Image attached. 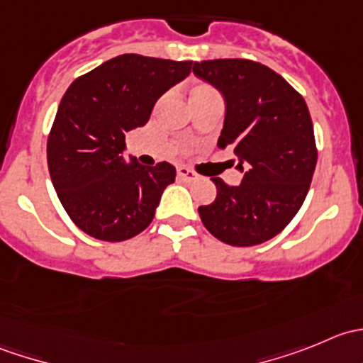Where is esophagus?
Returning a JSON list of instances; mask_svg holds the SVG:
<instances>
[{
  "label": "esophagus",
  "instance_id": "esophagus-1",
  "mask_svg": "<svg viewBox=\"0 0 363 363\" xmlns=\"http://www.w3.org/2000/svg\"><path fill=\"white\" fill-rule=\"evenodd\" d=\"M177 177L181 179V181H184V182H191V181H196V179H199V175H196L195 172L191 170V168L179 167L177 168Z\"/></svg>",
  "mask_w": 363,
  "mask_h": 363
}]
</instances>
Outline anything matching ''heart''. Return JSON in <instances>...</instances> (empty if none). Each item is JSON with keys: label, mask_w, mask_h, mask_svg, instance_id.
Returning <instances> with one entry per match:
<instances>
[{"label": "heart", "mask_w": 363, "mask_h": 363, "mask_svg": "<svg viewBox=\"0 0 363 363\" xmlns=\"http://www.w3.org/2000/svg\"><path fill=\"white\" fill-rule=\"evenodd\" d=\"M208 94H216V91L212 89L211 86H205V84H202V86L193 87V91H191V101L199 100V98L208 96Z\"/></svg>", "instance_id": "1"}]
</instances>
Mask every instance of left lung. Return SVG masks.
Here are the masks:
<instances>
[{
	"instance_id": "1",
	"label": "left lung",
	"mask_w": 363,
	"mask_h": 363,
	"mask_svg": "<svg viewBox=\"0 0 363 363\" xmlns=\"http://www.w3.org/2000/svg\"><path fill=\"white\" fill-rule=\"evenodd\" d=\"M193 73L225 98L218 145L233 149L244 174L239 186L212 177L218 195L199 207L203 226L230 246L265 242L295 218L313 181L318 151L306 100L250 60L202 61Z\"/></svg>"
}]
</instances>
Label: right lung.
Listing matches in <instances>:
<instances>
[{
	"instance_id": "right-lung-1",
	"label": "right lung",
	"mask_w": 363,
	"mask_h": 363,
	"mask_svg": "<svg viewBox=\"0 0 363 363\" xmlns=\"http://www.w3.org/2000/svg\"><path fill=\"white\" fill-rule=\"evenodd\" d=\"M191 65L123 54L67 89L47 140V163L65 211L87 235L121 242L151 225L175 167L126 163L124 138L147 123L158 98L184 80Z\"/></svg>"
}]
</instances>
